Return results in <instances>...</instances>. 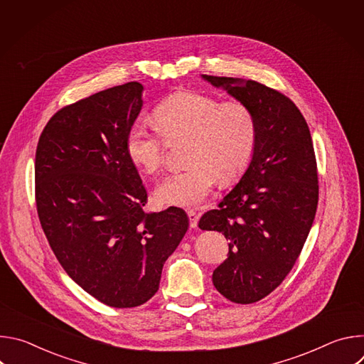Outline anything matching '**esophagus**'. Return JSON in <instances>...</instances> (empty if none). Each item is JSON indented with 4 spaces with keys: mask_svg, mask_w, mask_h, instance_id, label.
<instances>
[{
    "mask_svg": "<svg viewBox=\"0 0 364 364\" xmlns=\"http://www.w3.org/2000/svg\"><path fill=\"white\" fill-rule=\"evenodd\" d=\"M187 216H188V220H190V226L196 228L197 223H198V215L194 210H187Z\"/></svg>",
    "mask_w": 364,
    "mask_h": 364,
    "instance_id": "esophagus-1",
    "label": "esophagus"
}]
</instances>
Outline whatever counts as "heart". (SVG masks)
<instances>
[{"label":"heart","mask_w":364,"mask_h":364,"mask_svg":"<svg viewBox=\"0 0 364 364\" xmlns=\"http://www.w3.org/2000/svg\"><path fill=\"white\" fill-rule=\"evenodd\" d=\"M154 125L135 122L127 134L129 160L146 174L159 173L168 144L187 139L186 170L163 178L155 196L167 205L197 207L218 178L237 181L249 168L257 146L259 122L242 100H226L196 90L166 96L152 111Z\"/></svg>","instance_id":"obj_1"}]
</instances>
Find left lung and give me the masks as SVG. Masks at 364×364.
Returning <instances> with one entry per match:
<instances>
[{
	"mask_svg": "<svg viewBox=\"0 0 364 364\" xmlns=\"http://www.w3.org/2000/svg\"><path fill=\"white\" fill-rule=\"evenodd\" d=\"M255 111V157L236 187L204 213L203 230L229 240L228 259L213 271L216 289L236 304H252L277 289L294 268L318 204L317 160L309 128L295 103L255 80L203 76Z\"/></svg>",
	"mask_w": 364,
	"mask_h": 364,
	"instance_id": "8db88e82",
	"label": "left lung"
}]
</instances>
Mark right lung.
Here are the masks:
<instances>
[{"instance_id": "1", "label": "right lung", "mask_w": 364, "mask_h": 364, "mask_svg": "<svg viewBox=\"0 0 364 364\" xmlns=\"http://www.w3.org/2000/svg\"><path fill=\"white\" fill-rule=\"evenodd\" d=\"M142 85L128 82L59 109L36 151L41 229L68 275L115 308L142 305L188 229L183 209L146 212V188L127 154L142 107Z\"/></svg>"}]
</instances>
